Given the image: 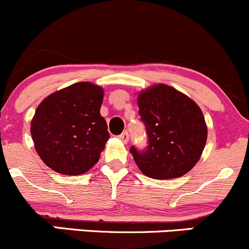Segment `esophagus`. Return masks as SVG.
<instances>
[{
    "instance_id": "1",
    "label": "esophagus",
    "mask_w": 249,
    "mask_h": 249,
    "mask_svg": "<svg viewBox=\"0 0 249 249\" xmlns=\"http://www.w3.org/2000/svg\"><path fill=\"white\" fill-rule=\"evenodd\" d=\"M119 138L120 140L123 141V142H129V138H130V135H129V132L127 131H124L122 133V135H119Z\"/></svg>"
}]
</instances>
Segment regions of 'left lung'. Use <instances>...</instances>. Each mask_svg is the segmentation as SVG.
<instances>
[{
    "label": "left lung",
    "mask_w": 249,
    "mask_h": 249,
    "mask_svg": "<svg viewBox=\"0 0 249 249\" xmlns=\"http://www.w3.org/2000/svg\"><path fill=\"white\" fill-rule=\"evenodd\" d=\"M148 145L130 148L138 168L154 179L182 177L195 167L208 137L205 119L195 101L174 88L158 85L138 96Z\"/></svg>",
    "instance_id": "obj_1"
}]
</instances>
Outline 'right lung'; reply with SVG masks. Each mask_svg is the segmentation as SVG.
<instances>
[{"instance_id":"1","label":"right lung","mask_w":249,"mask_h":249,"mask_svg":"<svg viewBox=\"0 0 249 249\" xmlns=\"http://www.w3.org/2000/svg\"><path fill=\"white\" fill-rule=\"evenodd\" d=\"M104 89L77 82L44 99L31 123L36 150L54 172L80 175L98 162L108 141L100 114Z\"/></svg>"}]
</instances>
